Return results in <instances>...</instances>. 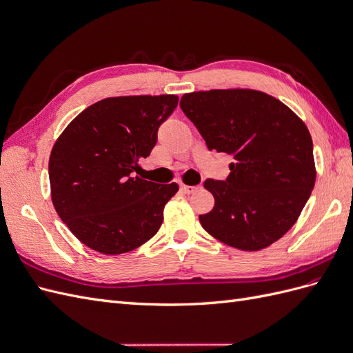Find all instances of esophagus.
<instances>
[{"instance_id":"obj_1","label":"esophagus","mask_w":353,"mask_h":353,"mask_svg":"<svg viewBox=\"0 0 353 353\" xmlns=\"http://www.w3.org/2000/svg\"><path fill=\"white\" fill-rule=\"evenodd\" d=\"M181 190L184 191L187 194H193L199 190V185H185V184H181Z\"/></svg>"}]
</instances>
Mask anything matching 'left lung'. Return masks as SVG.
<instances>
[{
    "label": "left lung",
    "instance_id": "obj_1",
    "mask_svg": "<svg viewBox=\"0 0 353 353\" xmlns=\"http://www.w3.org/2000/svg\"><path fill=\"white\" fill-rule=\"evenodd\" d=\"M179 105L210 152L234 159L225 181H205L215 206L199 216L201 227L240 250H261L280 240L315 185L306 125L280 100L254 90L184 94Z\"/></svg>",
    "mask_w": 353,
    "mask_h": 353
}]
</instances>
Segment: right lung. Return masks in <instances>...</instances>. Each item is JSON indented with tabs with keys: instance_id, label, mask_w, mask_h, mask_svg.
Instances as JSON below:
<instances>
[{
	"instance_id": "1",
	"label": "right lung",
	"mask_w": 353,
	"mask_h": 353,
	"mask_svg": "<svg viewBox=\"0 0 353 353\" xmlns=\"http://www.w3.org/2000/svg\"><path fill=\"white\" fill-rule=\"evenodd\" d=\"M176 95L104 99L68 125L51 150V199L79 241L103 254L131 252L150 240L178 185L137 176Z\"/></svg>"
}]
</instances>
